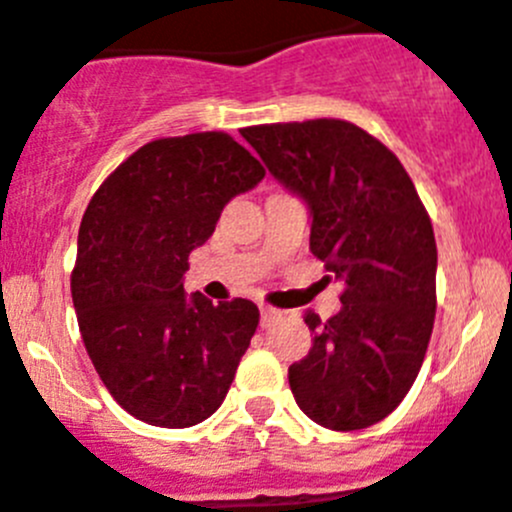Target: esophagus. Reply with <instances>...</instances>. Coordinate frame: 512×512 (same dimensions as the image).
I'll return each mask as SVG.
<instances>
[{"instance_id": "1", "label": "esophagus", "mask_w": 512, "mask_h": 512, "mask_svg": "<svg viewBox=\"0 0 512 512\" xmlns=\"http://www.w3.org/2000/svg\"><path fill=\"white\" fill-rule=\"evenodd\" d=\"M280 317H282V312L275 310V307H270V305L260 307V325L262 327H270L272 322L280 320Z\"/></svg>"}]
</instances>
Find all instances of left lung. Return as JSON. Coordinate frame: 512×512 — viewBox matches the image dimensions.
<instances>
[{
  "mask_svg": "<svg viewBox=\"0 0 512 512\" xmlns=\"http://www.w3.org/2000/svg\"><path fill=\"white\" fill-rule=\"evenodd\" d=\"M267 170L310 205V250L342 282L340 312L312 310L310 352L290 365L302 413L330 430L388 418L413 388L433 335V222L393 150L345 119L245 127Z\"/></svg>",
  "mask_w": 512,
  "mask_h": 512,
  "instance_id": "obj_1",
  "label": "left lung"
}]
</instances>
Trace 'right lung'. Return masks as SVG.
I'll list each match as a JSON object with an SVG mask.
<instances>
[{
  "mask_svg": "<svg viewBox=\"0 0 512 512\" xmlns=\"http://www.w3.org/2000/svg\"><path fill=\"white\" fill-rule=\"evenodd\" d=\"M265 167L227 132L142 145L89 200L72 300L99 380L132 418L190 428L225 400L260 322L255 302L185 297L187 257Z\"/></svg>",
  "mask_w": 512,
  "mask_h": 512,
  "instance_id": "right-lung-1",
  "label": "right lung"
}]
</instances>
